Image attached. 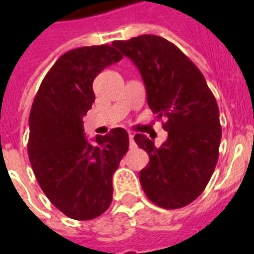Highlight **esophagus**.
<instances>
[{"label":"esophagus","mask_w":254,"mask_h":254,"mask_svg":"<svg viewBox=\"0 0 254 254\" xmlns=\"http://www.w3.org/2000/svg\"><path fill=\"white\" fill-rule=\"evenodd\" d=\"M134 136H133L132 133H129V143H130V147H133L134 145Z\"/></svg>","instance_id":"34e87169"}]
</instances>
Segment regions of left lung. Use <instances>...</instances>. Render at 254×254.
I'll return each instance as SVG.
<instances>
[{"label": "left lung", "instance_id": "obj_1", "mask_svg": "<svg viewBox=\"0 0 254 254\" xmlns=\"http://www.w3.org/2000/svg\"><path fill=\"white\" fill-rule=\"evenodd\" d=\"M113 46L138 67L149 109L166 120L169 132L160 147L145 134L134 136L149 156L140 171L141 187L159 207H185L201 194L218 163L222 127L216 99L200 69L165 38L140 35Z\"/></svg>", "mask_w": 254, "mask_h": 254}]
</instances>
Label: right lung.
Instances as JSON below:
<instances>
[{"instance_id":"1","label":"right lung","mask_w":254,"mask_h":254,"mask_svg":"<svg viewBox=\"0 0 254 254\" xmlns=\"http://www.w3.org/2000/svg\"><path fill=\"white\" fill-rule=\"evenodd\" d=\"M122 60L110 45L73 49L43 78L30 113L28 156L39 187L66 216L91 220L113 200V174L129 148L125 129L84 136L83 117L95 100L92 83L106 66Z\"/></svg>"}]
</instances>
